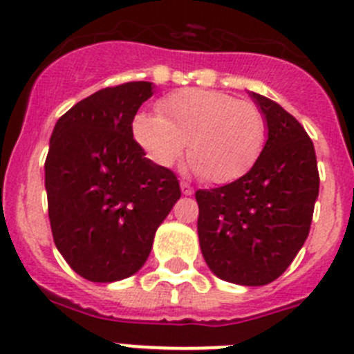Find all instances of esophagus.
I'll list each match as a JSON object with an SVG mask.
<instances>
[{
    "instance_id": "34e87169",
    "label": "esophagus",
    "mask_w": 354,
    "mask_h": 354,
    "mask_svg": "<svg viewBox=\"0 0 354 354\" xmlns=\"http://www.w3.org/2000/svg\"><path fill=\"white\" fill-rule=\"evenodd\" d=\"M180 187H181V192H183V195H192V194H194V188H192L190 185L187 183V181H181Z\"/></svg>"
}]
</instances>
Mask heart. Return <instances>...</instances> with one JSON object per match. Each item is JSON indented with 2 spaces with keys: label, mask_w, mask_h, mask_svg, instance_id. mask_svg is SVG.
<instances>
[{
  "label": "heart",
  "mask_w": 354,
  "mask_h": 354,
  "mask_svg": "<svg viewBox=\"0 0 354 354\" xmlns=\"http://www.w3.org/2000/svg\"><path fill=\"white\" fill-rule=\"evenodd\" d=\"M133 135L159 166H173L188 145V159L202 180L230 183L259 159L266 119L257 105L232 95L183 90L160 102L159 115H136Z\"/></svg>",
  "instance_id": "obj_1"
}]
</instances>
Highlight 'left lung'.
Returning a JSON list of instances; mask_svg holds the SVG:
<instances>
[{"mask_svg":"<svg viewBox=\"0 0 354 354\" xmlns=\"http://www.w3.org/2000/svg\"><path fill=\"white\" fill-rule=\"evenodd\" d=\"M266 119L259 159L239 180L197 190L198 242L216 277L239 286L279 279L308 239L320 176L313 142L294 115L250 91Z\"/></svg>","mask_w":354,"mask_h":354,"instance_id":"left-lung-1","label":"left lung"}]
</instances>
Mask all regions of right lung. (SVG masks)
<instances>
[{
	"mask_svg": "<svg viewBox=\"0 0 354 354\" xmlns=\"http://www.w3.org/2000/svg\"><path fill=\"white\" fill-rule=\"evenodd\" d=\"M153 95L149 81L105 88L55 124L44 162L48 216L58 252L90 282L135 275L181 197L176 174L145 157L133 119Z\"/></svg>",
	"mask_w": 354,
	"mask_h": 354,
	"instance_id": "1",
	"label": "right lung"
}]
</instances>
